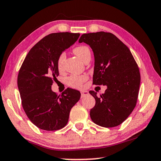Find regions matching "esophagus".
<instances>
[{
  "mask_svg": "<svg viewBox=\"0 0 161 161\" xmlns=\"http://www.w3.org/2000/svg\"><path fill=\"white\" fill-rule=\"evenodd\" d=\"M89 94V92L87 91H81V97H84V96H86V95Z\"/></svg>",
  "mask_w": 161,
  "mask_h": 161,
  "instance_id": "34e87169",
  "label": "esophagus"
}]
</instances>
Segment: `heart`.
Instances as JSON below:
<instances>
[{
	"label": "heart",
	"instance_id": "obj_1",
	"mask_svg": "<svg viewBox=\"0 0 161 161\" xmlns=\"http://www.w3.org/2000/svg\"><path fill=\"white\" fill-rule=\"evenodd\" d=\"M76 55H77L81 60L84 62H85L87 59L91 58V53L88 47L84 45H81L76 47L73 50ZM65 59V54L64 53H62L59 56L58 60V67L59 70H62L64 67V62ZM87 80V77L85 75H72L67 79V83L69 86H72L73 88L80 89L82 86L83 83Z\"/></svg>",
	"mask_w": 161,
	"mask_h": 161
}]
</instances>
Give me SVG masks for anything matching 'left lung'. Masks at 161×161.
Masks as SVG:
<instances>
[{
    "label": "left lung",
    "instance_id": "1",
    "mask_svg": "<svg viewBox=\"0 0 161 161\" xmlns=\"http://www.w3.org/2000/svg\"><path fill=\"white\" fill-rule=\"evenodd\" d=\"M79 42L89 45L94 53L93 84L107 86L99 96L89 91L96 100L91 119L100 126H119L136 105L141 82L138 65L127 46L110 32L83 34Z\"/></svg>",
    "mask_w": 161,
    "mask_h": 161
}]
</instances>
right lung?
<instances>
[{
    "label": "right lung",
    "mask_w": 161,
    "mask_h": 161,
    "mask_svg": "<svg viewBox=\"0 0 161 161\" xmlns=\"http://www.w3.org/2000/svg\"><path fill=\"white\" fill-rule=\"evenodd\" d=\"M80 33L55 32L34 45L22 64L18 86L22 106L31 122L40 129L57 130L66 126L71 108L80 92L67 88L58 96L51 87L59 75V56L78 40Z\"/></svg>",
    "instance_id": "obj_1"
}]
</instances>
